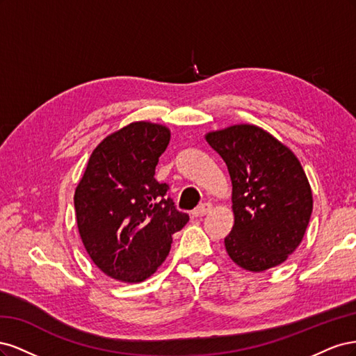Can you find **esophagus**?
<instances>
[{"label":"esophagus","mask_w":356,"mask_h":356,"mask_svg":"<svg viewBox=\"0 0 356 356\" xmlns=\"http://www.w3.org/2000/svg\"><path fill=\"white\" fill-rule=\"evenodd\" d=\"M211 209H212L211 203H202L195 211H193V215H195V217H203V215H207Z\"/></svg>","instance_id":"34e87169"}]
</instances>
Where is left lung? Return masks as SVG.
<instances>
[{
  "label": "left lung",
  "mask_w": 356,
  "mask_h": 356,
  "mask_svg": "<svg viewBox=\"0 0 356 356\" xmlns=\"http://www.w3.org/2000/svg\"><path fill=\"white\" fill-rule=\"evenodd\" d=\"M207 141L229 169L234 225L224 245L245 270L284 263L303 239L314 208L303 168L289 148L263 129L238 124Z\"/></svg>",
  "instance_id": "left-lung-1"
}]
</instances>
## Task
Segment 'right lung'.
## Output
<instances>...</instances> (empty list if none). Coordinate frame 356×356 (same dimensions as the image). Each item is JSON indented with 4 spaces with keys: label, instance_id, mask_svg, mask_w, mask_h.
I'll return each instance as SVG.
<instances>
[{
    "label": "right lung",
    "instance_id": "obj_1",
    "mask_svg": "<svg viewBox=\"0 0 356 356\" xmlns=\"http://www.w3.org/2000/svg\"><path fill=\"white\" fill-rule=\"evenodd\" d=\"M169 129L136 122L106 136L93 149L74 207L86 251L117 281L141 282L169 254L172 234L188 221L166 182L156 181Z\"/></svg>",
    "mask_w": 356,
    "mask_h": 356
}]
</instances>
